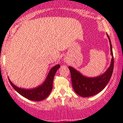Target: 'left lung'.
Wrapping results in <instances>:
<instances>
[{"instance_id":"8db88e82","label":"left lung","mask_w":123,"mask_h":123,"mask_svg":"<svg viewBox=\"0 0 123 123\" xmlns=\"http://www.w3.org/2000/svg\"><path fill=\"white\" fill-rule=\"evenodd\" d=\"M107 36L110 42L112 59L110 66L106 72L98 77L89 78L83 76L74 68L69 67L73 90L80 96L88 97L96 95L104 90L111 77L114 69V56L110 39L107 34Z\"/></svg>"}]
</instances>
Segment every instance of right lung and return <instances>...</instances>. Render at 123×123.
Wrapping results in <instances>:
<instances>
[{"label":"right lung","mask_w":123,"mask_h":123,"mask_svg":"<svg viewBox=\"0 0 123 123\" xmlns=\"http://www.w3.org/2000/svg\"><path fill=\"white\" fill-rule=\"evenodd\" d=\"M60 65L58 64L53 67L50 70L49 73L45 82L41 86H39L35 88L26 90V89L19 88L13 84L9 78L8 80L13 88L22 96L28 100L35 101H40L44 100L50 95L53 89L54 77L57 70L60 68Z\"/></svg>","instance_id":"right-lung-1"}]
</instances>
